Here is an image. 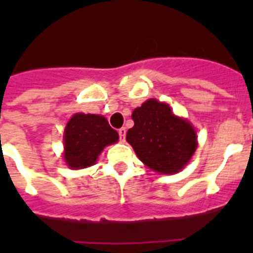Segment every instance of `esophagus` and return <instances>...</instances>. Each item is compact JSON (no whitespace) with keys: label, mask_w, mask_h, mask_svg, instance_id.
<instances>
[{"label":"esophagus","mask_w":253,"mask_h":253,"mask_svg":"<svg viewBox=\"0 0 253 253\" xmlns=\"http://www.w3.org/2000/svg\"><path fill=\"white\" fill-rule=\"evenodd\" d=\"M118 134H119V140H121L122 143L125 142V140H126V128H125V127L119 128Z\"/></svg>","instance_id":"obj_1"}]
</instances>
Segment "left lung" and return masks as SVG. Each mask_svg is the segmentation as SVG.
Masks as SVG:
<instances>
[{"instance_id": "obj_1", "label": "left lung", "mask_w": 253, "mask_h": 253, "mask_svg": "<svg viewBox=\"0 0 253 253\" xmlns=\"http://www.w3.org/2000/svg\"><path fill=\"white\" fill-rule=\"evenodd\" d=\"M131 117L134 127L127 131L126 140L140 162L164 174L180 172L188 164L197 148L196 130L173 114L168 103L147 99Z\"/></svg>"}]
</instances>
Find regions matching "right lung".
<instances>
[{"label": "right lung", "instance_id": "add662e5", "mask_svg": "<svg viewBox=\"0 0 253 253\" xmlns=\"http://www.w3.org/2000/svg\"><path fill=\"white\" fill-rule=\"evenodd\" d=\"M118 132L102 115L77 113L64 130V160L71 169L93 166L103 148L118 142Z\"/></svg>", "mask_w": 253, "mask_h": 253}]
</instances>
